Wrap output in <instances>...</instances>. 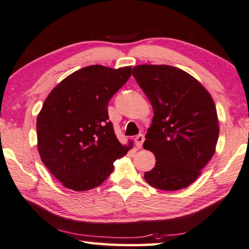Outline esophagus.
I'll return each mask as SVG.
<instances>
[{
	"label": "esophagus",
	"mask_w": 249,
	"mask_h": 249,
	"mask_svg": "<svg viewBox=\"0 0 249 249\" xmlns=\"http://www.w3.org/2000/svg\"><path fill=\"white\" fill-rule=\"evenodd\" d=\"M134 141H135L136 147H138V148H141L142 145H143V143H144V141H145V136H144L143 134H139V135L136 136V138L134 139Z\"/></svg>",
	"instance_id": "1"
}]
</instances>
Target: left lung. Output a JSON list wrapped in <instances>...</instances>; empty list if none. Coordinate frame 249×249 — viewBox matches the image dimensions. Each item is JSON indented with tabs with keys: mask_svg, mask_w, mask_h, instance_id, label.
Wrapping results in <instances>:
<instances>
[{
	"mask_svg": "<svg viewBox=\"0 0 249 249\" xmlns=\"http://www.w3.org/2000/svg\"><path fill=\"white\" fill-rule=\"evenodd\" d=\"M132 75L154 109L143 147L155 155L156 164L144 178L160 190L187 188L215 154L219 124L214 100L194 76L171 65H136Z\"/></svg>",
	"mask_w": 249,
	"mask_h": 249,
	"instance_id": "obj_1",
	"label": "left lung"
}]
</instances>
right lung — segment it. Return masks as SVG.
<instances>
[{"label": "right lung", "instance_id": "add662e5", "mask_svg": "<svg viewBox=\"0 0 249 249\" xmlns=\"http://www.w3.org/2000/svg\"><path fill=\"white\" fill-rule=\"evenodd\" d=\"M131 67L90 65L65 77L45 100L36 121L43 163L65 188L86 191L100 186L114 162L132 147L123 145L107 105L131 76Z\"/></svg>", "mask_w": 249, "mask_h": 249}]
</instances>
